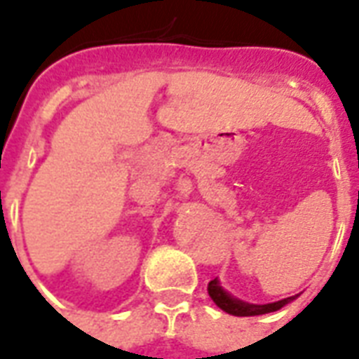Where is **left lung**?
Returning a JSON list of instances; mask_svg holds the SVG:
<instances>
[{
  "label": "left lung",
  "mask_w": 359,
  "mask_h": 359,
  "mask_svg": "<svg viewBox=\"0 0 359 359\" xmlns=\"http://www.w3.org/2000/svg\"><path fill=\"white\" fill-rule=\"evenodd\" d=\"M208 292H210L211 300L217 304L219 308L231 313V316H238V317H248V316H264V313H271V311H277L283 306H286L288 302H292L296 296H290V298H285V300L273 302V304H264V306H257V304H248V302H242L238 298H233L231 294L225 292L221 285H219L217 278L210 280L208 285Z\"/></svg>",
  "instance_id": "1"
}]
</instances>
